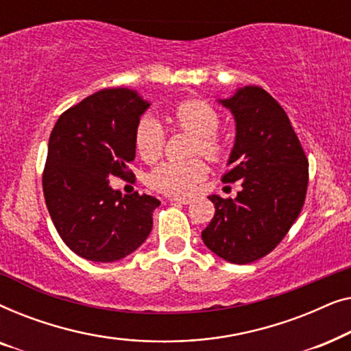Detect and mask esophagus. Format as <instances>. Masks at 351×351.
<instances>
[{
    "instance_id": "obj_1",
    "label": "esophagus",
    "mask_w": 351,
    "mask_h": 351,
    "mask_svg": "<svg viewBox=\"0 0 351 351\" xmlns=\"http://www.w3.org/2000/svg\"><path fill=\"white\" fill-rule=\"evenodd\" d=\"M167 199L172 201V203H180V204H190L191 203L190 198H182V196H169Z\"/></svg>"
}]
</instances>
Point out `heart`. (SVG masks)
Wrapping results in <instances>:
<instances>
[{
    "instance_id": "1",
    "label": "heart",
    "mask_w": 351,
    "mask_h": 351,
    "mask_svg": "<svg viewBox=\"0 0 351 351\" xmlns=\"http://www.w3.org/2000/svg\"><path fill=\"white\" fill-rule=\"evenodd\" d=\"M174 124L196 138L195 155L201 153L210 161H220L227 153V142L215 134L220 128V114L206 100L191 99L182 102L174 110ZM134 143L142 160H158L165 148V131L161 124L152 117L142 118L134 134ZM206 174L208 166L203 160L162 162L148 174V185L166 195H186L195 190Z\"/></svg>"
}]
</instances>
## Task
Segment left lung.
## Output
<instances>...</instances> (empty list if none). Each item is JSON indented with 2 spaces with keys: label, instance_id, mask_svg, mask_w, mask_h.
I'll list each match as a JSON object with an SVG mask.
<instances>
[{
  "label": "left lung",
  "instance_id": "8db88e82",
  "mask_svg": "<svg viewBox=\"0 0 351 351\" xmlns=\"http://www.w3.org/2000/svg\"><path fill=\"white\" fill-rule=\"evenodd\" d=\"M237 121V141L222 176L239 180L237 198L209 196L215 214L201 238L232 263H251L270 254L304 208L308 160L280 104L261 86H244L220 100Z\"/></svg>",
  "mask_w": 351,
  "mask_h": 351
}]
</instances>
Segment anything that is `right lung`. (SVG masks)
Returning a JSON list of instances; mask_svg holds the SVG:
<instances>
[{"label":"right lung","instance_id":"add662e5","mask_svg":"<svg viewBox=\"0 0 351 351\" xmlns=\"http://www.w3.org/2000/svg\"><path fill=\"white\" fill-rule=\"evenodd\" d=\"M148 102L126 88L102 89L65 110L47 145L43 191L62 241L80 257L114 262L145 241L160 201L121 195L108 177H132L134 134Z\"/></svg>","mask_w":351,"mask_h":351}]
</instances>
